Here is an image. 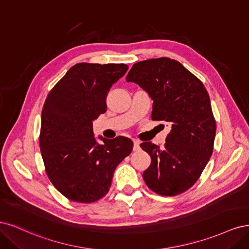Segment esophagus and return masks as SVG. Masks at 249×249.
Masks as SVG:
<instances>
[{
	"mask_svg": "<svg viewBox=\"0 0 249 249\" xmlns=\"http://www.w3.org/2000/svg\"><path fill=\"white\" fill-rule=\"evenodd\" d=\"M140 149V142L138 140H133V151H138Z\"/></svg>",
	"mask_w": 249,
	"mask_h": 249,
	"instance_id": "34e87169",
	"label": "esophagus"
}]
</instances>
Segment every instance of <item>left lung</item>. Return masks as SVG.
Returning <instances> with one entry per match:
<instances>
[{
  "label": "left lung",
  "mask_w": 249,
  "mask_h": 249,
  "mask_svg": "<svg viewBox=\"0 0 249 249\" xmlns=\"http://www.w3.org/2000/svg\"><path fill=\"white\" fill-rule=\"evenodd\" d=\"M126 81L138 84L153 100L152 120L171 126L162 148L141 143L151 156L142 178L160 196L180 195L198 180L212 155L216 122L209 94L196 75L170 58L135 63Z\"/></svg>",
  "instance_id": "8db88e82"
}]
</instances>
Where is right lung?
<instances>
[{
    "label": "right lung",
    "instance_id": "1",
    "mask_svg": "<svg viewBox=\"0 0 249 249\" xmlns=\"http://www.w3.org/2000/svg\"><path fill=\"white\" fill-rule=\"evenodd\" d=\"M127 69L125 64L78 63L45 99L39 136L45 172L73 202L93 203L106 196L116 167L131 153L133 142L124 136H99V145L92 123L107 111V93Z\"/></svg>",
    "mask_w": 249,
    "mask_h": 249
}]
</instances>
